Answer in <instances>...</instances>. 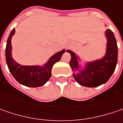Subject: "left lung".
<instances>
[{
  "label": "left lung",
  "mask_w": 123,
  "mask_h": 123,
  "mask_svg": "<svg viewBox=\"0 0 123 123\" xmlns=\"http://www.w3.org/2000/svg\"><path fill=\"white\" fill-rule=\"evenodd\" d=\"M107 38L106 53L101 59L87 62L82 67L79 64V57L72 50L70 66L74 73L73 77L81 86L95 87L104 84L110 79L116 69L118 60V46L114 34L110 29L105 32Z\"/></svg>",
  "instance_id": "obj_1"
}]
</instances>
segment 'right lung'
I'll use <instances>...</instances> for the list:
<instances>
[{
	"label": "right lung",
	"instance_id": "1",
	"mask_svg": "<svg viewBox=\"0 0 123 123\" xmlns=\"http://www.w3.org/2000/svg\"><path fill=\"white\" fill-rule=\"evenodd\" d=\"M13 29L7 41L5 49V58L8 68L13 77L18 83L27 87H37L44 86L51 76V70L56 62H59L65 49L56 53L50 57L43 66H23L13 59L12 54V38L15 33Z\"/></svg>",
	"mask_w": 123,
	"mask_h": 123
}]
</instances>
